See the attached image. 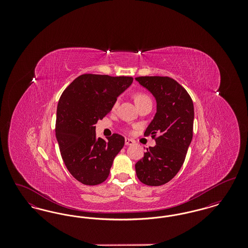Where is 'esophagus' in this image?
I'll list each match as a JSON object with an SVG mask.
<instances>
[{"label": "esophagus", "mask_w": 248, "mask_h": 248, "mask_svg": "<svg viewBox=\"0 0 248 248\" xmlns=\"http://www.w3.org/2000/svg\"><path fill=\"white\" fill-rule=\"evenodd\" d=\"M135 143V141L131 139H125V145L126 146H130V145H133Z\"/></svg>", "instance_id": "esophagus-1"}]
</instances>
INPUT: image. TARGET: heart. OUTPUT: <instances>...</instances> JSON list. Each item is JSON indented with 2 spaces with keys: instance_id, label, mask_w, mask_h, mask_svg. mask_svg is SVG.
Masks as SVG:
<instances>
[{
  "instance_id": "obj_1",
  "label": "heart",
  "mask_w": 248,
  "mask_h": 248,
  "mask_svg": "<svg viewBox=\"0 0 248 248\" xmlns=\"http://www.w3.org/2000/svg\"><path fill=\"white\" fill-rule=\"evenodd\" d=\"M134 100H135V102H136V104H137L138 107L140 106V105L146 103V102L152 101L150 96L148 94L143 93V92H137V93H135L134 94ZM117 105H118V101L115 100L113 105H112V109H115Z\"/></svg>"
}]
</instances>
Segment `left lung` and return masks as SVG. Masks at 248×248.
<instances>
[{
    "label": "left lung",
    "instance_id": "obj_1",
    "mask_svg": "<svg viewBox=\"0 0 248 248\" xmlns=\"http://www.w3.org/2000/svg\"><path fill=\"white\" fill-rule=\"evenodd\" d=\"M136 80L151 91L157 112L145 131L156 142L136 165L139 179L148 186L170 181L183 165L193 134L194 108L186 89L168 76H140Z\"/></svg>",
    "mask_w": 248,
    "mask_h": 248
}]
</instances>
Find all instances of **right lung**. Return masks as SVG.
Returning a JSON list of instances; mask_svg holds the SVG:
<instances>
[{
  "label": "right lung",
  "instance_id": "obj_1",
  "mask_svg": "<svg viewBox=\"0 0 248 248\" xmlns=\"http://www.w3.org/2000/svg\"><path fill=\"white\" fill-rule=\"evenodd\" d=\"M133 82V77L85 73L63 91L57 108L56 137L67 169L88 186L106 180L124 138L112 134L96 139L94 124L111 110L112 105Z\"/></svg>",
  "mask_w": 248,
  "mask_h": 248
}]
</instances>
